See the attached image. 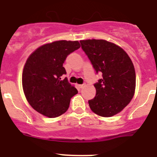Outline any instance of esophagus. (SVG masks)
Returning a JSON list of instances; mask_svg holds the SVG:
<instances>
[{"label": "esophagus", "instance_id": "1", "mask_svg": "<svg viewBox=\"0 0 157 157\" xmlns=\"http://www.w3.org/2000/svg\"><path fill=\"white\" fill-rule=\"evenodd\" d=\"M85 86V84H82V85H78V87H79V88H83Z\"/></svg>", "mask_w": 157, "mask_h": 157}]
</instances>
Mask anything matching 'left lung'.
I'll use <instances>...</instances> for the list:
<instances>
[{
	"label": "left lung",
	"instance_id": "1",
	"mask_svg": "<svg viewBox=\"0 0 157 157\" xmlns=\"http://www.w3.org/2000/svg\"><path fill=\"white\" fill-rule=\"evenodd\" d=\"M94 70L102 78L94 85L95 97L88 101L90 108L101 117H112L122 111L133 98L136 88L134 66L120 46L105 40L80 41Z\"/></svg>",
	"mask_w": 157,
	"mask_h": 157
}]
</instances>
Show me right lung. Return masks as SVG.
I'll return each instance as SVG.
<instances>
[{
    "label": "right lung",
    "instance_id": "add662e5",
    "mask_svg": "<svg viewBox=\"0 0 157 157\" xmlns=\"http://www.w3.org/2000/svg\"><path fill=\"white\" fill-rule=\"evenodd\" d=\"M80 48L78 41L59 40L37 48L26 60L22 75L24 94L34 110L48 117H56L68 110L71 98L78 93L69 83L63 63Z\"/></svg>",
    "mask_w": 157,
    "mask_h": 157
}]
</instances>
